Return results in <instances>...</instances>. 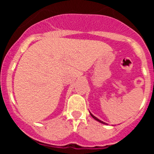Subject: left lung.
Masks as SVG:
<instances>
[{"mask_svg": "<svg viewBox=\"0 0 154 154\" xmlns=\"http://www.w3.org/2000/svg\"><path fill=\"white\" fill-rule=\"evenodd\" d=\"M90 115H91V116H92V117L94 119H96V121H98V122H99V123H103V124H105V125H108V124H107V123H105V122H103V121H101V120H100V119H98V118H96V116L92 115V114L91 113V112H90Z\"/></svg>", "mask_w": 154, "mask_h": 154, "instance_id": "1", "label": "left lung"}]
</instances>
